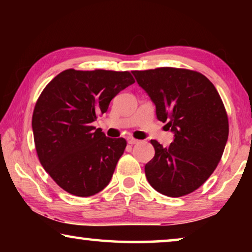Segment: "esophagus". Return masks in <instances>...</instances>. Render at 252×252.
<instances>
[{
	"instance_id": "34e87169",
	"label": "esophagus",
	"mask_w": 252,
	"mask_h": 252,
	"mask_svg": "<svg viewBox=\"0 0 252 252\" xmlns=\"http://www.w3.org/2000/svg\"><path fill=\"white\" fill-rule=\"evenodd\" d=\"M126 141H127V143L129 144H136V143H139V140L138 139H134V138H132V136H129V138L126 139Z\"/></svg>"
}]
</instances>
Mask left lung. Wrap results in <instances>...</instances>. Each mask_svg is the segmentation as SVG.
Instances as JSON below:
<instances>
[{"label": "left lung", "mask_w": 252, "mask_h": 252, "mask_svg": "<svg viewBox=\"0 0 252 252\" xmlns=\"http://www.w3.org/2000/svg\"><path fill=\"white\" fill-rule=\"evenodd\" d=\"M132 73L156 104L158 120L174 133L169 148L151 140L156 153L144 167L149 183L168 197L193 192L216 170L228 140V116L218 91L192 70L158 67Z\"/></svg>", "instance_id": "8db88e82"}]
</instances>
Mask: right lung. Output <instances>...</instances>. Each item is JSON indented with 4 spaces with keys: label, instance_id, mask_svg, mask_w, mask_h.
<instances>
[{
    "label": "right lung",
    "instance_id": "add662e5",
    "mask_svg": "<svg viewBox=\"0 0 252 252\" xmlns=\"http://www.w3.org/2000/svg\"><path fill=\"white\" fill-rule=\"evenodd\" d=\"M134 83L130 72H61L36 101L32 129L37 157L59 187L90 197L109 185L126 141L112 139L92 126L111 100Z\"/></svg>",
    "mask_w": 252,
    "mask_h": 252
}]
</instances>
